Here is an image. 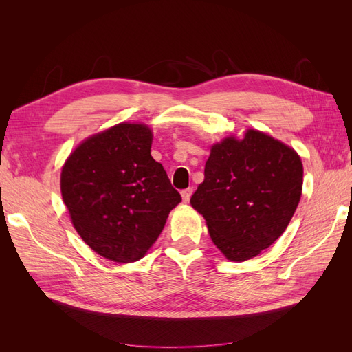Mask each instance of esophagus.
Listing matches in <instances>:
<instances>
[{
    "label": "esophagus",
    "instance_id": "obj_1",
    "mask_svg": "<svg viewBox=\"0 0 352 352\" xmlns=\"http://www.w3.org/2000/svg\"><path fill=\"white\" fill-rule=\"evenodd\" d=\"M180 195H182L184 202H188V201L190 199V195H192V188H186V189H184L182 192H180Z\"/></svg>",
    "mask_w": 352,
    "mask_h": 352
}]
</instances>
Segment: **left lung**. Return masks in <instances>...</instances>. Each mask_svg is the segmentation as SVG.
I'll use <instances>...</instances> for the list:
<instances>
[{"instance_id": "8db88e82", "label": "left lung", "mask_w": 352, "mask_h": 352, "mask_svg": "<svg viewBox=\"0 0 352 352\" xmlns=\"http://www.w3.org/2000/svg\"><path fill=\"white\" fill-rule=\"evenodd\" d=\"M302 163L292 148L250 129L211 148L204 182L190 198L216 247L232 261L269 248L289 225L302 190Z\"/></svg>"}]
</instances>
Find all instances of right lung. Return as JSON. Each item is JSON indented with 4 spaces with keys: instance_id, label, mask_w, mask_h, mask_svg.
Here are the masks:
<instances>
[{
    "instance_id": "obj_1",
    "label": "right lung",
    "mask_w": 352,
    "mask_h": 352,
    "mask_svg": "<svg viewBox=\"0 0 352 352\" xmlns=\"http://www.w3.org/2000/svg\"><path fill=\"white\" fill-rule=\"evenodd\" d=\"M153 133L120 123L91 136L61 170V195L74 229L116 263L142 258L182 198L151 157Z\"/></svg>"
}]
</instances>
